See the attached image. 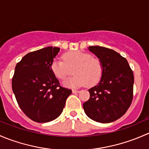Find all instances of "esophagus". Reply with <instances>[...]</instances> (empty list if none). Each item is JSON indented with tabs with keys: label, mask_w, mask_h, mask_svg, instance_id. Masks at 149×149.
<instances>
[{
	"label": "esophagus",
	"mask_w": 149,
	"mask_h": 149,
	"mask_svg": "<svg viewBox=\"0 0 149 149\" xmlns=\"http://www.w3.org/2000/svg\"><path fill=\"white\" fill-rule=\"evenodd\" d=\"M73 93H75V94H76V93H79V91H79V90H76V89H73Z\"/></svg>",
	"instance_id": "34e87169"
}]
</instances>
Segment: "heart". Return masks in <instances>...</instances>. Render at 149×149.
<instances>
[{
	"mask_svg": "<svg viewBox=\"0 0 149 149\" xmlns=\"http://www.w3.org/2000/svg\"><path fill=\"white\" fill-rule=\"evenodd\" d=\"M63 60L55 59L50 68L55 77L65 80L73 73L75 76L65 82L70 87L85 85L92 86L98 83L103 73V66L99 58H93L90 54L79 50L67 52L63 55Z\"/></svg>",
	"mask_w": 149,
	"mask_h": 149,
	"instance_id": "obj_1",
	"label": "heart"
}]
</instances>
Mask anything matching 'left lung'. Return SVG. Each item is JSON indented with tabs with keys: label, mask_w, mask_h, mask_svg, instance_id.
Here are the masks:
<instances>
[{
	"label": "left lung",
	"mask_w": 149,
	"mask_h": 149,
	"mask_svg": "<svg viewBox=\"0 0 149 149\" xmlns=\"http://www.w3.org/2000/svg\"><path fill=\"white\" fill-rule=\"evenodd\" d=\"M88 49L101 61L103 73L100 83L88 90L89 100L83 104L87 116L108 123L120 118L133 97L134 76L127 61L113 49L90 46Z\"/></svg>",
	"instance_id": "left-lung-1"
}]
</instances>
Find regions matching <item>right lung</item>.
I'll return each mask as SVG.
<instances>
[{
	"label": "right lung",
	"mask_w": 149,
	"mask_h": 149,
	"mask_svg": "<svg viewBox=\"0 0 149 149\" xmlns=\"http://www.w3.org/2000/svg\"><path fill=\"white\" fill-rule=\"evenodd\" d=\"M59 47L31 52L16 64L12 89L24 113L37 123H47L62 113L72 90L61 86L50 68Z\"/></svg>",
	"instance_id": "obj_1"
}]
</instances>
